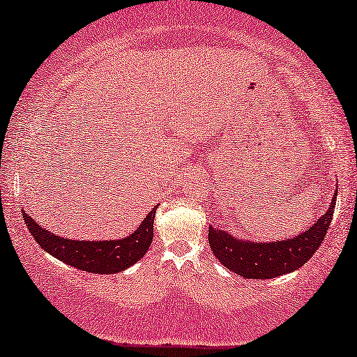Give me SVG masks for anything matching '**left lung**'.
Wrapping results in <instances>:
<instances>
[{
  "label": "left lung",
  "mask_w": 357,
  "mask_h": 357,
  "mask_svg": "<svg viewBox=\"0 0 357 357\" xmlns=\"http://www.w3.org/2000/svg\"><path fill=\"white\" fill-rule=\"evenodd\" d=\"M336 196L337 192H334L329 209L314 222V226L284 241H243L226 231L209 226L208 239L213 255L229 271L249 279H271L279 274L296 271L307 263L328 234Z\"/></svg>",
  "instance_id": "8db88e82"
}]
</instances>
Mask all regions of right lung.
Segmentation results:
<instances>
[{
    "label": "right lung",
    "instance_id": "1",
    "mask_svg": "<svg viewBox=\"0 0 357 357\" xmlns=\"http://www.w3.org/2000/svg\"><path fill=\"white\" fill-rule=\"evenodd\" d=\"M156 208L158 206H154L148 213L135 233L116 241H73V239L50 233L48 229L34 222L33 218L26 213H23V218L36 243L51 256L88 273L116 274L130 268L146 255L153 241V222Z\"/></svg>",
    "mask_w": 357,
    "mask_h": 357
}]
</instances>
